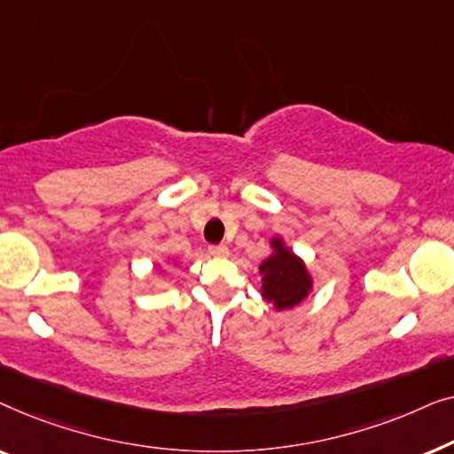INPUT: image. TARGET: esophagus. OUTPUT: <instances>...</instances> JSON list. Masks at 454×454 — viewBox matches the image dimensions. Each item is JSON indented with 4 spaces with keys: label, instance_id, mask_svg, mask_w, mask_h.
I'll return each mask as SVG.
<instances>
[{
    "label": "esophagus",
    "instance_id": "34e87169",
    "mask_svg": "<svg viewBox=\"0 0 454 454\" xmlns=\"http://www.w3.org/2000/svg\"><path fill=\"white\" fill-rule=\"evenodd\" d=\"M208 254L210 256H215V258H225V256H229V247L227 246H210L208 247Z\"/></svg>",
    "mask_w": 454,
    "mask_h": 454
}]
</instances>
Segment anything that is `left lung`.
Instances as JSON below:
<instances>
[{"mask_svg": "<svg viewBox=\"0 0 454 454\" xmlns=\"http://www.w3.org/2000/svg\"><path fill=\"white\" fill-rule=\"evenodd\" d=\"M270 247L272 254L260 264L262 297L277 309H291L312 291V277L303 260L295 256L281 238H272Z\"/></svg>", "mask_w": 454, "mask_h": 454, "instance_id": "1", "label": "left lung"}]
</instances>
